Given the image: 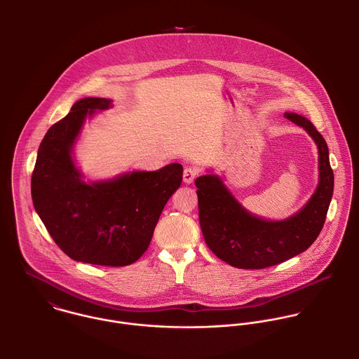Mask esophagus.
<instances>
[{"label": "esophagus", "instance_id": "34e87169", "mask_svg": "<svg viewBox=\"0 0 359 359\" xmlns=\"http://www.w3.org/2000/svg\"><path fill=\"white\" fill-rule=\"evenodd\" d=\"M198 174H199V171H198L196 168H194V167H187V168L184 170V182H185V184H192V182L195 181V178L198 177Z\"/></svg>", "mask_w": 359, "mask_h": 359}]
</instances>
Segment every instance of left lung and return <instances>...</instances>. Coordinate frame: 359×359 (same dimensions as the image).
<instances>
[{"instance_id":"1","label":"left lung","mask_w":359,"mask_h":359,"mask_svg":"<svg viewBox=\"0 0 359 359\" xmlns=\"http://www.w3.org/2000/svg\"><path fill=\"white\" fill-rule=\"evenodd\" d=\"M285 116L307 130L319 151V185L296 215L278 222L257 218L242 208L218 177L203 175L195 181L205 243L232 266L262 269L278 265L307 250L323 228L334 185L326 141L306 117Z\"/></svg>"}]
</instances>
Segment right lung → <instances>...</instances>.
<instances>
[{"instance_id": "add662e5", "label": "right lung", "mask_w": 359, "mask_h": 359, "mask_svg": "<svg viewBox=\"0 0 359 359\" xmlns=\"http://www.w3.org/2000/svg\"><path fill=\"white\" fill-rule=\"evenodd\" d=\"M106 98L72 106L43 138L32 174L33 205L59 249L76 261L126 266L142 256L158 217L182 182V165L134 171L114 181L86 184L72 147L87 114L107 109Z\"/></svg>"}]
</instances>
